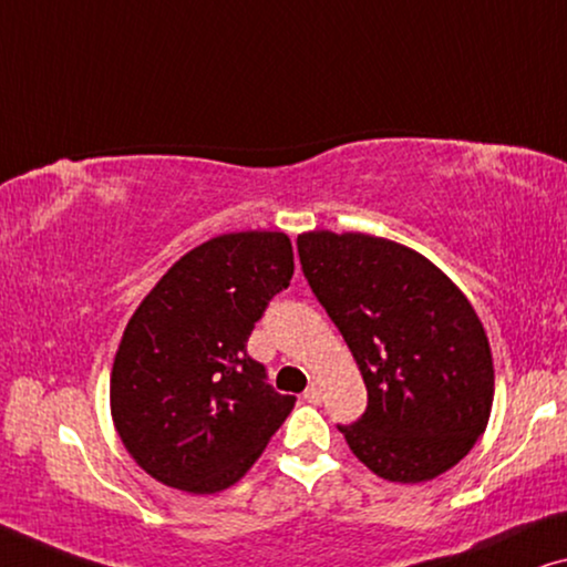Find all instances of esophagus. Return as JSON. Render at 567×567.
<instances>
[{
    "label": "esophagus",
    "mask_w": 567,
    "mask_h": 567,
    "mask_svg": "<svg viewBox=\"0 0 567 567\" xmlns=\"http://www.w3.org/2000/svg\"><path fill=\"white\" fill-rule=\"evenodd\" d=\"M302 398H306L308 403H321L323 401V393H321V385H318V382H313V385H310L306 393H302Z\"/></svg>",
    "instance_id": "1"
}]
</instances>
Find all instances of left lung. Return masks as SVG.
<instances>
[{
    "label": "left lung",
    "instance_id": "1",
    "mask_svg": "<svg viewBox=\"0 0 567 567\" xmlns=\"http://www.w3.org/2000/svg\"><path fill=\"white\" fill-rule=\"evenodd\" d=\"M298 254L367 385L362 419L339 426L349 450L390 483L457 465L488 426L496 390L465 292L424 254L357 230H308Z\"/></svg>",
    "mask_w": 567,
    "mask_h": 567
}]
</instances>
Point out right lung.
Returning a JSON list of instances; mask_svg holds the SVG:
<instances>
[{
	"label": "right lung",
	"instance_id": "obj_1",
	"mask_svg": "<svg viewBox=\"0 0 567 567\" xmlns=\"http://www.w3.org/2000/svg\"><path fill=\"white\" fill-rule=\"evenodd\" d=\"M282 230H236L174 261L127 321L110 372V413L154 481L195 496L249 473L295 398L265 382L246 341L292 280Z\"/></svg>",
	"mask_w": 567,
	"mask_h": 567
}]
</instances>
